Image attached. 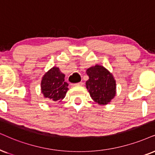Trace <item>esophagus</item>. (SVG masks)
Wrapping results in <instances>:
<instances>
[{
  "label": "esophagus",
  "instance_id": "1",
  "mask_svg": "<svg viewBox=\"0 0 155 155\" xmlns=\"http://www.w3.org/2000/svg\"><path fill=\"white\" fill-rule=\"evenodd\" d=\"M83 82L81 81V82H79V83H76V84H72L71 86H74V87H75V86H82L83 85Z\"/></svg>",
  "mask_w": 155,
  "mask_h": 155
}]
</instances>
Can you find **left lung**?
<instances>
[{"instance_id":"1","label":"left lung","mask_w":155,"mask_h":155,"mask_svg":"<svg viewBox=\"0 0 155 155\" xmlns=\"http://www.w3.org/2000/svg\"><path fill=\"white\" fill-rule=\"evenodd\" d=\"M89 80L86 86L91 99L100 105L110 102L116 95V81L107 68L100 65L91 66L87 70Z\"/></svg>"}]
</instances>
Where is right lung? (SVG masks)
<instances>
[{
  "instance_id": "1",
  "label": "right lung",
  "mask_w": 155,
  "mask_h": 155,
  "mask_svg": "<svg viewBox=\"0 0 155 155\" xmlns=\"http://www.w3.org/2000/svg\"><path fill=\"white\" fill-rule=\"evenodd\" d=\"M65 75L61 73L59 68L53 67L43 76L41 93L45 98L54 101H61L65 97L68 84L64 81Z\"/></svg>"
}]
</instances>
